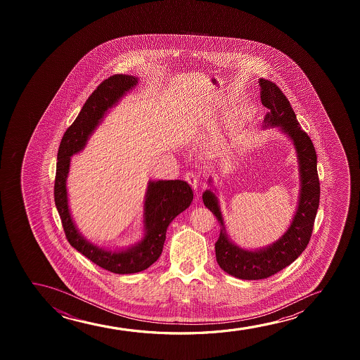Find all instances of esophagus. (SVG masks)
I'll return each mask as SVG.
<instances>
[{"mask_svg":"<svg viewBox=\"0 0 360 360\" xmlns=\"http://www.w3.org/2000/svg\"><path fill=\"white\" fill-rule=\"evenodd\" d=\"M184 178H186V181H187V182L189 183V184H191V187H192L193 189H197L198 183H199V179H198L197 173H186V176H184Z\"/></svg>","mask_w":360,"mask_h":360,"instance_id":"34e87169","label":"esophagus"}]
</instances>
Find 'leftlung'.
Returning a JSON list of instances; mask_svg holds the SVG:
<instances>
[{
	"label": "left lung",
	"mask_w": 360,
	"mask_h": 360,
	"mask_svg": "<svg viewBox=\"0 0 360 360\" xmlns=\"http://www.w3.org/2000/svg\"><path fill=\"white\" fill-rule=\"evenodd\" d=\"M262 104L269 109L264 118V127H281L292 140L297 153L300 173V198L295 217L285 233L271 246L247 251L233 245L224 226L217 198L210 191L202 194L204 205L220 222V235L215 243L217 261L222 271L230 276L246 281L266 279L291 264L310 241L316 212L320 204V181L317 173V156L310 136L301 129L295 112L285 94L274 82L259 79Z\"/></svg>",
	"instance_id": "obj_1"
}]
</instances>
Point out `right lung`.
Instances as JSON below:
<instances>
[{
  "instance_id": "add662e5",
  "label": "right lung",
  "mask_w": 360,
  "mask_h": 360,
  "mask_svg": "<svg viewBox=\"0 0 360 360\" xmlns=\"http://www.w3.org/2000/svg\"><path fill=\"white\" fill-rule=\"evenodd\" d=\"M138 77L113 75L104 79L86 101L77 118L64 134L58 153L55 176V205L63 222L70 245L94 264L115 274H131L143 271L158 261L162 253L167 227L178 214L184 212L193 200L192 188L184 181L148 182L143 204L145 236L138 245L124 251H105L89 243L75 226L68 205L66 178L70 158L79 153L89 140L101 119L129 89L138 84Z\"/></svg>"
}]
</instances>
